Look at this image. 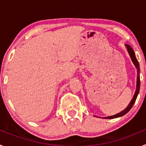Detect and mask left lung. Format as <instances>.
Instances as JSON below:
<instances>
[{
	"mask_svg": "<svg viewBox=\"0 0 146 146\" xmlns=\"http://www.w3.org/2000/svg\"><path fill=\"white\" fill-rule=\"evenodd\" d=\"M126 50L128 51V53L129 55L130 58H131V61L133 62L134 65H135V68L137 69V85H136V90H135V93L134 94L133 97L131 99V102H129V104H128V106L126 107V108H125L123 110H122L121 112H120L119 113H117V114L114 115H111V116H108V117H104V118L105 119H113V118H119V117L123 116L125 114L128 113L129 111L131 108H132L133 106V104H135V101H136V99L137 97V95L139 94V91H140V64H139L138 61L137 60L136 58V56H135V53L134 52V50H132L131 47H130L129 45H126Z\"/></svg>",
	"mask_w": 146,
	"mask_h": 146,
	"instance_id": "obj_1",
	"label": "left lung"
}]
</instances>
